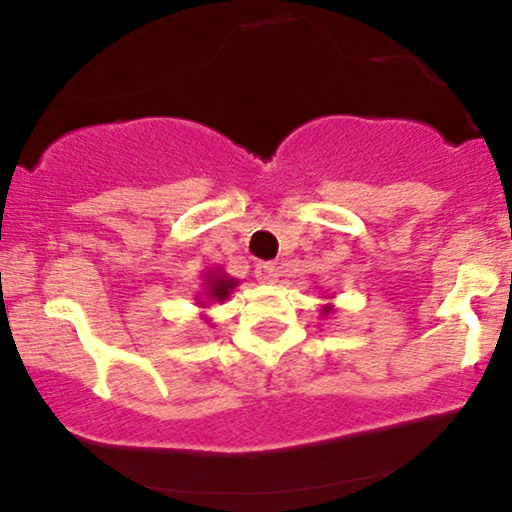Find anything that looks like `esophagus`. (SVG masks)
I'll return each mask as SVG.
<instances>
[{"instance_id":"1","label":"esophagus","mask_w":512,"mask_h":512,"mask_svg":"<svg viewBox=\"0 0 512 512\" xmlns=\"http://www.w3.org/2000/svg\"><path fill=\"white\" fill-rule=\"evenodd\" d=\"M255 274L262 284H274L276 276H279V269H276V264H272V262H262V264H257Z\"/></svg>"}]
</instances>
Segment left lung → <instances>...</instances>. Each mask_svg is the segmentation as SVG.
I'll return each instance as SVG.
<instances>
[{"label": "left lung", "instance_id": "1", "mask_svg": "<svg viewBox=\"0 0 512 512\" xmlns=\"http://www.w3.org/2000/svg\"><path fill=\"white\" fill-rule=\"evenodd\" d=\"M325 298H327V301H332V296H325ZM330 313H334V305H332V303H325V305H322V308H320V315L325 317V315H330Z\"/></svg>", "mask_w": 512, "mask_h": 512}]
</instances>
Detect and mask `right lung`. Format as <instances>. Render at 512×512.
I'll return each mask as SVG.
<instances>
[{"instance_id": "obj_1", "label": "right lung", "mask_w": 512, "mask_h": 512, "mask_svg": "<svg viewBox=\"0 0 512 512\" xmlns=\"http://www.w3.org/2000/svg\"><path fill=\"white\" fill-rule=\"evenodd\" d=\"M202 281H204L202 293H199V296H197V305L202 310H207L211 303L228 301V296H231L233 289H236V286H238V279L228 276L221 267L209 269V272L202 276ZM202 317L207 322H211V317H207V313H202Z\"/></svg>"}]
</instances>
